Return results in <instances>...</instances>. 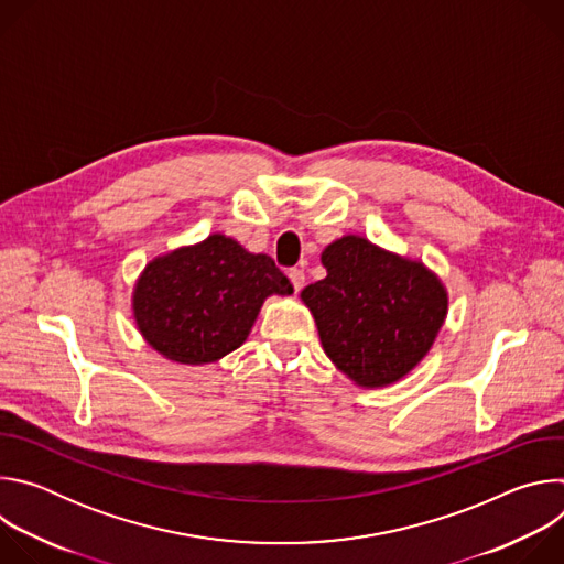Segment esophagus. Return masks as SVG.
<instances>
[{"instance_id": "obj_1", "label": "esophagus", "mask_w": 564, "mask_h": 564, "mask_svg": "<svg viewBox=\"0 0 564 564\" xmlns=\"http://www.w3.org/2000/svg\"><path fill=\"white\" fill-rule=\"evenodd\" d=\"M288 279H290V283H292V288H294L296 292L305 285V274H303V270H299V268H292V270L288 272Z\"/></svg>"}]
</instances>
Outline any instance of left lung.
I'll return each instance as SVG.
<instances>
[{
    "label": "left lung",
    "instance_id": "obj_1",
    "mask_svg": "<svg viewBox=\"0 0 564 564\" xmlns=\"http://www.w3.org/2000/svg\"><path fill=\"white\" fill-rule=\"evenodd\" d=\"M326 279L301 290L321 346L359 388L404 379L433 348L448 292L422 261L348 234L321 252Z\"/></svg>",
    "mask_w": 564,
    "mask_h": 564
}]
</instances>
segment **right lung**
<instances>
[{"instance_id":"obj_1","label":"right lung","mask_w":564,"mask_h":564,"mask_svg":"<svg viewBox=\"0 0 564 564\" xmlns=\"http://www.w3.org/2000/svg\"><path fill=\"white\" fill-rule=\"evenodd\" d=\"M268 254H252L225 234L149 261L131 307L142 339L170 361L203 366L240 348L268 296L292 294Z\"/></svg>"}]
</instances>
